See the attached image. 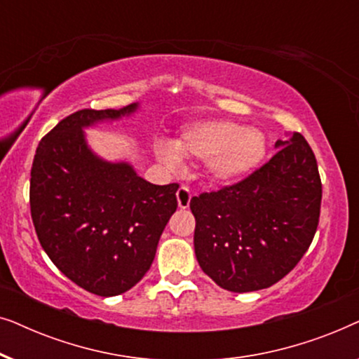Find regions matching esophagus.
I'll return each instance as SVG.
<instances>
[{
  "label": "esophagus",
  "mask_w": 359,
  "mask_h": 359,
  "mask_svg": "<svg viewBox=\"0 0 359 359\" xmlns=\"http://www.w3.org/2000/svg\"><path fill=\"white\" fill-rule=\"evenodd\" d=\"M176 201H178L180 209H188L189 203H191L189 189L184 188V186H181V188L178 189V193H176Z\"/></svg>",
  "instance_id": "obj_1"
}]
</instances>
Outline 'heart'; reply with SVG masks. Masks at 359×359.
<instances>
[{"label": "heart", "mask_w": 359, "mask_h": 359, "mask_svg": "<svg viewBox=\"0 0 359 359\" xmlns=\"http://www.w3.org/2000/svg\"><path fill=\"white\" fill-rule=\"evenodd\" d=\"M266 137L232 121H199L186 126L173 144L161 140L155 155L166 165L183 158L208 160L205 168L215 183H233L253 173L266 156Z\"/></svg>", "instance_id": "b5f03b06"}]
</instances>
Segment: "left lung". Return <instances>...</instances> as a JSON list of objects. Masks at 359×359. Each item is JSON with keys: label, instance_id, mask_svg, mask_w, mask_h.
<instances>
[{"label": "left lung", "instance_id": "left-lung-1", "mask_svg": "<svg viewBox=\"0 0 359 359\" xmlns=\"http://www.w3.org/2000/svg\"><path fill=\"white\" fill-rule=\"evenodd\" d=\"M274 147L276 155L247 180L189 203L199 266L227 291L273 286L316 235L322 201L316 155L297 132Z\"/></svg>", "mask_w": 359, "mask_h": 359}]
</instances>
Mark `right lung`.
Listing matches in <instances>:
<instances>
[{"label":"right lung","mask_w":359,"mask_h":359,"mask_svg":"<svg viewBox=\"0 0 359 359\" xmlns=\"http://www.w3.org/2000/svg\"><path fill=\"white\" fill-rule=\"evenodd\" d=\"M81 109L43 139L31 170V215L52 263L78 286L112 297L134 287L154 263L175 214L180 186L151 184L127 160L102 158L85 129L139 111Z\"/></svg>","instance_id":"1"}]
</instances>
